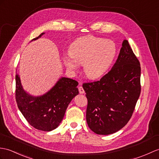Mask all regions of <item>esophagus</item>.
Instances as JSON below:
<instances>
[{
  "label": "esophagus",
  "mask_w": 159,
  "mask_h": 159,
  "mask_svg": "<svg viewBox=\"0 0 159 159\" xmlns=\"http://www.w3.org/2000/svg\"><path fill=\"white\" fill-rule=\"evenodd\" d=\"M79 93H80V94H83V93H84V89H83V88L82 87H79Z\"/></svg>",
  "instance_id": "1"
}]
</instances>
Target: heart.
<instances>
[{
    "label": "heart",
    "instance_id": "obj_1",
    "mask_svg": "<svg viewBox=\"0 0 159 159\" xmlns=\"http://www.w3.org/2000/svg\"><path fill=\"white\" fill-rule=\"evenodd\" d=\"M117 47L113 40L94 36H85L75 40L70 46V58L64 56L63 61L68 70L75 72L78 64H83L87 78L97 79L107 72L116 57Z\"/></svg>",
    "mask_w": 159,
    "mask_h": 159
}]
</instances>
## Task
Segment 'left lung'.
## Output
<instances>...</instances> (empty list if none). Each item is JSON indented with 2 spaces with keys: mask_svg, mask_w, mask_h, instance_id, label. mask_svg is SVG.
Segmentation results:
<instances>
[{
  "mask_svg": "<svg viewBox=\"0 0 159 159\" xmlns=\"http://www.w3.org/2000/svg\"><path fill=\"white\" fill-rule=\"evenodd\" d=\"M141 68L128 40H124L115 64L96 82L84 83L86 119L95 134L109 135L125 127L139 97Z\"/></svg>",
  "mask_w": 159,
  "mask_h": 159,
  "instance_id": "obj_1",
  "label": "left lung"
}]
</instances>
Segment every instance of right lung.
Returning a JSON list of instances; mask_svg holds the SVG:
<instances>
[{
	"mask_svg": "<svg viewBox=\"0 0 159 159\" xmlns=\"http://www.w3.org/2000/svg\"><path fill=\"white\" fill-rule=\"evenodd\" d=\"M44 34L41 33L31 41L39 39ZM16 82L18 108L30 125L44 131H52L60 125L69 104L79 93L76 87L78 82L66 77H61L45 93L37 96L24 89L17 73Z\"/></svg>",
	"mask_w": 159,
	"mask_h": 159,
	"instance_id": "obj_1",
	"label": "right lung"
}]
</instances>
